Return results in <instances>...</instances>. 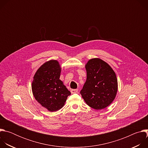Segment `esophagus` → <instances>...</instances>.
I'll return each instance as SVG.
<instances>
[{
    "mask_svg": "<svg viewBox=\"0 0 148 148\" xmlns=\"http://www.w3.org/2000/svg\"><path fill=\"white\" fill-rule=\"evenodd\" d=\"M78 92V89H73L71 90V92L72 94H75V93H77Z\"/></svg>",
    "mask_w": 148,
    "mask_h": 148,
    "instance_id": "1",
    "label": "esophagus"
}]
</instances>
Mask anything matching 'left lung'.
<instances>
[{"instance_id":"left-lung-1","label":"left lung","mask_w":148,"mask_h":148,"mask_svg":"<svg viewBox=\"0 0 148 148\" xmlns=\"http://www.w3.org/2000/svg\"><path fill=\"white\" fill-rule=\"evenodd\" d=\"M87 80L80 91L89 106L100 110L107 107L115 98L118 82L115 72L99 58L90 60L86 65Z\"/></svg>"}]
</instances>
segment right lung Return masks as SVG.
Instances as JSON below:
<instances>
[{
  "label": "right lung",
  "instance_id": "1",
  "mask_svg": "<svg viewBox=\"0 0 148 148\" xmlns=\"http://www.w3.org/2000/svg\"><path fill=\"white\" fill-rule=\"evenodd\" d=\"M60 73L58 62L50 60L38 69L32 82V88L35 99L51 112L61 109L71 94L60 79Z\"/></svg>",
  "mask_w": 148,
  "mask_h": 148
}]
</instances>
